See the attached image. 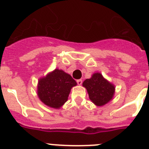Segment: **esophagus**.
<instances>
[{
  "mask_svg": "<svg viewBox=\"0 0 149 149\" xmlns=\"http://www.w3.org/2000/svg\"><path fill=\"white\" fill-rule=\"evenodd\" d=\"M76 82H77V84L79 85H81L82 84V80L81 79H78V80H76Z\"/></svg>",
  "mask_w": 149,
  "mask_h": 149,
  "instance_id": "34e87169",
  "label": "esophagus"
}]
</instances>
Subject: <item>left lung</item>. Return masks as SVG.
<instances>
[{"label": "left lung", "instance_id": "8db88e82", "mask_svg": "<svg viewBox=\"0 0 149 149\" xmlns=\"http://www.w3.org/2000/svg\"><path fill=\"white\" fill-rule=\"evenodd\" d=\"M83 86L87 89L90 99L97 106L109 102L115 92V87L98 73L93 75L91 79H86Z\"/></svg>", "mask_w": 149, "mask_h": 149}]
</instances>
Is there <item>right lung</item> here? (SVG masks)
Returning a JSON list of instances; mask_svg holds the SVG:
<instances>
[{
    "mask_svg": "<svg viewBox=\"0 0 149 149\" xmlns=\"http://www.w3.org/2000/svg\"><path fill=\"white\" fill-rule=\"evenodd\" d=\"M76 81L63 70L56 69L39 81L37 93L40 99L47 106L59 108L68 100L72 87Z\"/></svg>",
    "mask_w": 149,
    "mask_h": 149,
    "instance_id": "obj_1",
    "label": "right lung"
}]
</instances>
